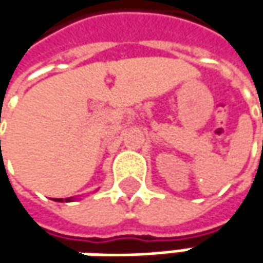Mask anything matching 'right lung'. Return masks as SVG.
<instances>
[{
	"label": "right lung",
	"mask_w": 263,
	"mask_h": 263,
	"mask_svg": "<svg viewBox=\"0 0 263 263\" xmlns=\"http://www.w3.org/2000/svg\"><path fill=\"white\" fill-rule=\"evenodd\" d=\"M66 200H70V199H66ZM57 202H63V200H57Z\"/></svg>",
	"instance_id": "right-lung-1"
}]
</instances>
